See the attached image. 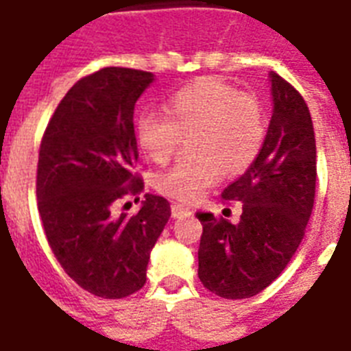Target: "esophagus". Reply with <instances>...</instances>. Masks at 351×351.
Wrapping results in <instances>:
<instances>
[{
  "mask_svg": "<svg viewBox=\"0 0 351 351\" xmlns=\"http://www.w3.org/2000/svg\"><path fill=\"white\" fill-rule=\"evenodd\" d=\"M189 213H191V211H189V208L182 206V204H173V206H171V215H173L175 219L186 217V215H189Z\"/></svg>",
  "mask_w": 351,
  "mask_h": 351,
  "instance_id": "34e87169",
  "label": "esophagus"
}]
</instances>
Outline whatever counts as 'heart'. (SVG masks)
<instances>
[{
	"instance_id": "heart-1",
	"label": "heart",
	"mask_w": 351,
	"mask_h": 351,
	"mask_svg": "<svg viewBox=\"0 0 351 351\" xmlns=\"http://www.w3.org/2000/svg\"><path fill=\"white\" fill-rule=\"evenodd\" d=\"M165 117L142 112L134 121L140 151L153 162H165L180 138H191L195 158L178 162L158 176L156 186L180 202H193L222 176L244 173L261 154L266 117L250 93L213 76H204L167 98Z\"/></svg>"
}]
</instances>
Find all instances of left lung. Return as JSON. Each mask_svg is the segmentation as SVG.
<instances>
[{
	"mask_svg": "<svg viewBox=\"0 0 351 351\" xmlns=\"http://www.w3.org/2000/svg\"><path fill=\"white\" fill-rule=\"evenodd\" d=\"M273 111L261 154L222 191L242 204L237 224L197 213L204 231L198 277L222 299L261 293L288 266L315 198L317 151L310 111L291 85L269 73Z\"/></svg>",
	"mask_w": 351,
	"mask_h": 351,
	"instance_id": "8db88e82",
	"label": "left lung"
}]
</instances>
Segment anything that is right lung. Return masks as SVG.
<instances>
[{
  "label": "right lung",
  "instance_id": "right-lung-1",
  "mask_svg": "<svg viewBox=\"0 0 351 351\" xmlns=\"http://www.w3.org/2000/svg\"><path fill=\"white\" fill-rule=\"evenodd\" d=\"M153 73L106 67L69 89L40 145L38 211L52 253L69 277L101 299L142 288L151 250L171 217L164 197L145 193L136 215L112 204L142 193L134 106Z\"/></svg>",
  "mask_w": 351,
  "mask_h": 351
}]
</instances>
